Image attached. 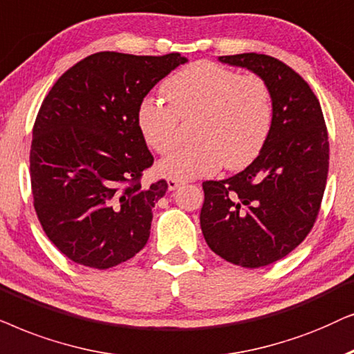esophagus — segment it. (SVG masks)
<instances>
[{
	"label": "esophagus",
	"instance_id": "esophagus-1",
	"mask_svg": "<svg viewBox=\"0 0 354 354\" xmlns=\"http://www.w3.org/2000/svg\"><path fill=\"white\" fill-rule=\"evenodd\" d=\"M181 185H185V181L174 180V178H169V180H168V189L169 191H176Z\"/></svg>",
	"mask_w": 354,
	"mask_h": 354
}]
</instances>
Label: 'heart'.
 Returning a JSON list of instances; mask_svg holds the SVG:
<instances>
[{"instance_id": "obj_1", "label": "heart", "mask_w": 354, "mask_h": 354, "mask_svg": "<svg viewBox=\"0 0 354 354\" xmlns=\"http://www.w3.org/2000/svg\"><path fill=\"white\" fill-rule=\"evenodd\" d=\"M165 100L145 98L138 110V128L145 144L167 153L180 140V120L196 116L197 142L173 150L158 163L160 174L174 180L205 176L225 163L246 167L261 153L273 124V97L261 75H239L212 61H197L169 75Z\"/></svg>"}]
</instances>
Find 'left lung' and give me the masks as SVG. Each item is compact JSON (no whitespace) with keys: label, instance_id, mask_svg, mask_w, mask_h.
<instances>
[{"label":"left lung","instance_id":"left-lung-1","mask_svg":"<svg viewBox=\"0 0 354 354\" xmlns=\"http://www.w3.org/2000/svg\"><path fill=\"white\" fill-rule=\"evenodd\" d=\"M266 79L273 124L254 162L228 180L204 181L201 228L221 259L246 268L280 261L317 220L328 174V134L309 84L267 55L220 56Z\"/></svg>","mask_w":354,"mask_h":354}]
</instances>
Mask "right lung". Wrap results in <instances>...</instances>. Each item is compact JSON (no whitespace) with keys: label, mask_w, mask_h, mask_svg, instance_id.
Returning <instances> with one entry per match:
<instances>
[{"label":"right lung","mask_w":354,"mask_h":354,"mask_svg":"<svg viewBox=\"0 0 354 354\" xmlns=\"http://www.w3.org/2000/svg\"><path fill=\"white\" fill-rule=\"evenodd\" d=\"M186 61L100 51L66 71L45 97L30 145L32 196L46 236L73 262L105 270L147 244L168 183H140L153 155L138 110Z\"/></svg>","instance_id":"obj_1"}]
</instances>
